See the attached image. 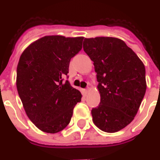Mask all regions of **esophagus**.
<instances>
[{
  "label": "esophagus",
  "mask_w": 160,
  "mask_h": 160,
  "mask_svg": "<svg viewBox=\"0 0 160 160\" xmlns=\"http://www.w3.org/2000/svg\"><path fill=\"white\" fill-rule=\"evenodd\" d=\"M89 91V87H87L86 89H84V93H88Z\"/></svg>",
  "instance_id": "esophagus-1"
}]
</instances>
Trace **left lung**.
Returning a JSON list of instances; mask_svg holds the SVG:
<instances>
[{
  "label": "left lung",
  "mask_w": 160,
  "mask_h": 160,
  "mask_svg": "<svg viewBox=\"0 0 160 160\" xmlns=\"http://www.w3.org/2000/svg\"><path fill=\"white\" fill-rule=\"evenodd\" d=\"M83 48L93 62L100 93L91 111L93 123L105 132H118L132 122L145 96V66L117 38H84Z\"/></svg>",
  "instance_id": "1"
}]
</instances>
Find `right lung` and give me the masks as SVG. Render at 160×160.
<instances>
[{"instance_id": "right-lung-1", "label": "right lung", "mask_w": 160, "mask_h": 160, "mask_svg": "<svg viewBox=\"0 0 160 160\" xmlns=\"http://www.w3.org/2000/svg\"><path fill=\"white\" fill-rule=\"evenodd\" d=\"M84 38L45 36L24 51L17 67L16 87L27 116L47 133H57L71 122L81 93L62 76L82 48Z\"/></svg>"}]
</instances>
